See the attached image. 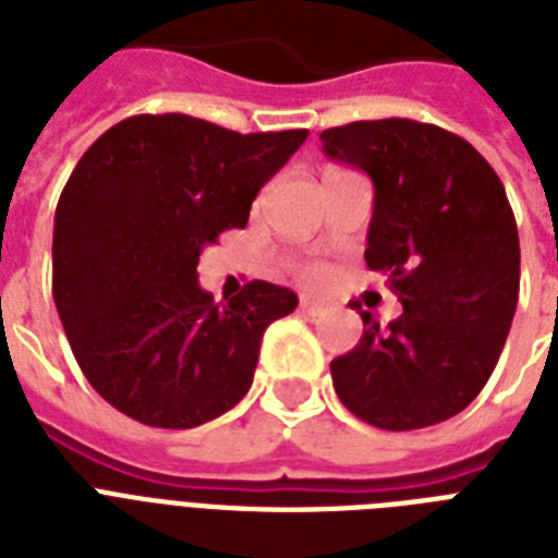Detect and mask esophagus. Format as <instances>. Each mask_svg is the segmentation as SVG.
Masks as SVG:
<instances>
[{"label":"esophagus","mask_w":558,"mask_h":558,"mask_svg":"<svg viewBox=\"0 0 558 558\" xmlns=\"http://www.w3.org/2000/svg\"><path fill=\"white\" fill-rule=\"evenodd\" d=\"M301 313L306 315H324L327 313V304L324 301H315V298H301Z\"/></svg>","instance_id":"esophagus-1"}]
</instances>
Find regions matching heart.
I'll use <instances>...</instances> for the list:
<instances>
[{
	"mask_svg": "<svg viewBox=\"0 0 558 558\" xmlns=\"http://www.w3.org/2000/svg\"><path fill=\"white\" fill-rule=\"evenodd\" d=\"M306 278H318V269H310V271H306Z\"/></svg>",
	"mask_w": 558,
	"mask_h": 558,
	"instance_id": "obj_1",
	"label": "heart"
}]
</instances>
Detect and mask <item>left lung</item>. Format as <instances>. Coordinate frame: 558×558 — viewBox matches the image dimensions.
<instances>
[{"mask_svg":"<svg viewBox=\"0 0 558 558\" xmlns=\"http://www.w3.org/2000/svg\"><path fill=\"white\" fill-rule=\"evenodd\" d=\"M324 153L373 182L367 269L402 301L388 327L332 359L350 414L411 432L460 414L493 376L519 304V228L501 179L460 135L408 118L322 133ZM359 310V306H353Z\"/></svg>","mask_w":558,"mask_h":558,"instance_id":"1","label":"left lung"}]
</instances>
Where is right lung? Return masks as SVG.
I'll return each mask as SVG.
<instances>
[{
    "instance_id": "obj_1",
    "label": "right lung",
    "mask_w": 558,
    "mask_h": 558,
    "mask_svg": "<svg viewBox=\"0 0 558 558\" xmlns=\"http://www.w3.org/2000/svg\"><path fill=\"white\" fill-rule=\"evenodd\" d=\"M306 135L168 112L124 118L83 153L57 202L51 292L83 376L121 414L196 428L252 388L263 332L298 295L252 280L217 304L196 263Z\"/></svg>"
}]
</instances>
